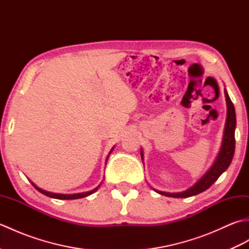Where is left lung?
<instances>
[{
    "mask_svg": "<svg viewBox=\"0 0 249 249\" xmlns=\"http://www.w3.org/2000/svg\"><path fill=\"white\" fill-rule=\"evenodd\" d=\"M225 96H226V103H227V119L225 124V130H224V137L223 142H221V147L218 153L217 157L204 176L201 178L199 181L196 183L194 186L185 190L183 193H165L156 190L158 194L166 197H172V198H187L192 197V196L198 195L200 193L204 192L208 188L212 186L215 181L223 174L232 161V158L234 155L235 150V138H234V131L236 126V119H235V110L233 103L231 102L228 93H227L225 89ZM141 160H143V151L141 150Z\"/></svg>",
    "mask_w": 249,
    "mask_h": 249,
    "instance_id": "1",
    "label": "left lung"
}]
</instances>
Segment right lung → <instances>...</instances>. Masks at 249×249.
Listing matches in <instances>:
<instances>
[{"instance_id": "obj_1", "label": "right lung", "mask_w": 249, "mask_h": 249, "mask_svg": "<svg viewBox=\"0 0 249 249\" xmlns=\"http://www.w3.org/2000/svg\"><path fill=\"white\" fill-rule=\"evenodd\" d=\"M112 150H113V147L112 149H111V151H110V153H109V155L111 154V152H112ZM109 155H108V157H109ZM108 157H107V160H108ZM33 184V186L38 190L39 193H41V194H44V195H46V196H48V197H50V198H54V199H60V200H73V199H79V198H83V197H88V196H89V195H92L93 193H95L96 192V190L99 188V186H97L96 188L95 189H93V190H91V192H87V193H81V194H73V195H63V194H54V193H50V192H46V190H44V189H41V188H39V187H37L36 185L34 184V183H32Z\"/></svg>"}]
</instances>
